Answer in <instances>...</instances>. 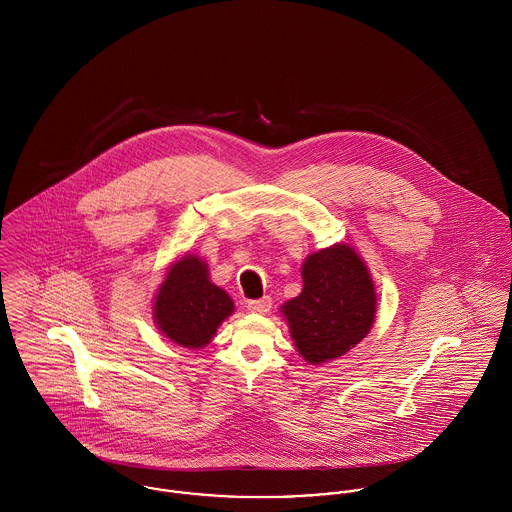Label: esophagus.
<instances>
[{"instance_id": "obj_1", "label": "esophagus", "mask_w": 512, "mask_h": 512, "mask_svg": "<svg viewBox=\"0 0 512 512\" xmlns=\"http://www.w3.org/2000/svg\"><path fill=\"white\" fill-rule=\"evenodd\" d=\"M248 309L252 311V313H258V315H264V313H268L270 309H272V297H262V299H252V301H248Z\"/></svg>"}]
</instances>
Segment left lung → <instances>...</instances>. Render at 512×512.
<instances>
[{"label":"left lung","instance_id":"8db88e82","mask_svg":"<svg viewBox=\"0 0 512 512\" xmlns=\"http://www.w3.org/2000/svg\"><path fill=\"white\" fill-rule=\"evenodd\" d=\"M303 290L282 305L295 349L309 365L359 345L376 317V292L363 258L347 244L323 248L301 266Z\"/></svg>","mask_w":512,"mask_h":512}]
</instances>
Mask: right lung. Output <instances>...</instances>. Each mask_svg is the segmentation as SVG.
Segmentation results:
<instances>
[{"instance_id": "obj_1", "label": "right lung", "mask_w": 512, "mask_h": 512, "mask_svg": "<svg viewBox=\"0 0 512 512\" xmlns=\"http://www.w3.org/2000/svg\"><path fill=\"white\" fill-rule=\"evenodd\" d=\"M234 311L230 295L209 280L207 262L185 254L173 262L153 301V321L173 343L203 349Z\"/></svg>"}]
</instances>
